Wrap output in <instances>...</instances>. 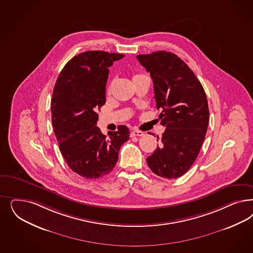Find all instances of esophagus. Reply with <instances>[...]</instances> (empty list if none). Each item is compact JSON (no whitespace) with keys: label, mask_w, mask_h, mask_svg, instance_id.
Wrapping results in <instances>:
<instances>
[{"label":"esophagus","mask_w":253,"mask_h":253,"mask_svg":"<svg viewBox=\"0 0 253 253\" xmlns=\"http://www.w3.org/2000/svg\"><path fill=\"white\" fill-rule=\"evenodd\" d=\"M131 137H141L144 135V133L142 131L139 130H133L130 133Z\"/></svg>","instance_id":"esophagus-1"}]
</instances>
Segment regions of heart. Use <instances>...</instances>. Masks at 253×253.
<instances>
[{
    "instance_id": "heart-1",
    "label": "heart",
    "mask_w": 253,
    "mask_h": 253,
    "mask_svg": "<svg viewBox=\"0 0 253 253\" xmlns=\"http://www.w3.org/2000/svg\"><path fill=\"white\" fill-rule=\"evenodd\" d=\"M109 90H110V88H109V89H108V91H109Z\"/></svg>"
}]
</instances>
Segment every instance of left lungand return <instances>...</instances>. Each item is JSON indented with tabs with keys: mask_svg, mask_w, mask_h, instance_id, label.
<instances>
[{
	"mask_svg": "<svg viewBox=\"0 0 253 253\" xmlns=\"http://www.w3.org/2000/svg\"><path fill=\"white\" fill-rule=\"evenodd\" d=\"M137 58L151 74L156 108L163 110L159 119L166 126L161 145L147 157V164L159 177L179 178L196 161L206 137L210 111L204 88L173 53L158 51Z\"/></svg>",
	"mask_w": 253,
	"mask_h": 253,
	"instance_id": "left-lung-1",
	"label": "left lung"
}]
</instances>
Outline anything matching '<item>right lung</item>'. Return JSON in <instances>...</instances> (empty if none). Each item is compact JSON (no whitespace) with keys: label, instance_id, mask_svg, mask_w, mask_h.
Instances as JSON below:
<instances>
[{"label":"right lung","instance_id":"right-lung-1","mask_svg":"<svg viewBox=\"0 0 253 253\" xmlns=\"http://www.w3.org/2000/svg\"><path fill=\"white\" fill-rule=\"evenodd\" d=\"M125 57L86 51L73 57L57 77L51 100L52 124L60 153L73 171L98 179L113 170L129 129L119 126L106 138L98 128V111L106 102L109 67Z\"/></svg>","mask_w":253,"mask_h":253}]
</instances>
